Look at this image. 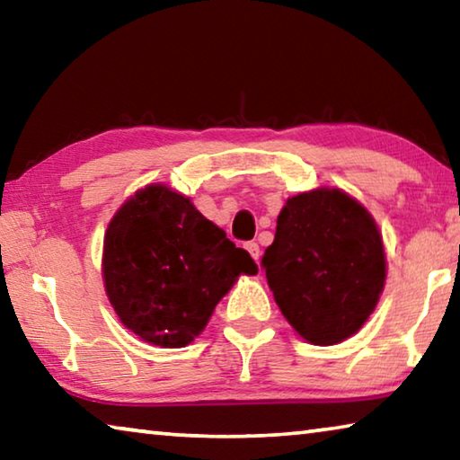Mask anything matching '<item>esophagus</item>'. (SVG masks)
Wrapping results in <instances>:
<instances>
[{
	"instance_id": "esophagus-1",
	"label": "esophagus",
	"mask_w": 460,
	"mask_h": 460,
	"mask_svg": "<svg viewBox=\"0 0 460 460\" xmlns=\"http://www.w3.org/2000/svg\"><path fill=\"white\" fill-rule=\"evenodd\" d=\"M245 249H247L249 255H252V258H253L255 261H260V255H261V252H260V245L255 243V241H247V243H245Z\"/></svg>"
}]
</instances>
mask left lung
<instances>
[{"label":"left lung","mask_w":460,"mask_h":460,"mask_svg":"<svg viewBox=\"0 0 460 460\" xmlns=\"http://www.w3.org/2000/svg\"><path fill=\"white\" fill-rule=\"evenodd\" d=\"M261 268L294 331L313 345H337L377 306L384 241L367 208L347 192L316 189L286 200Z\"/></svg>","instance_id":"left-lung-1"}]
</instances>
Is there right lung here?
<instances>
[{
    "label": "right lung",
    "mask_w": 460,
    "mask_h": 460,
    "mask_svg": "<svg viewBox=\"0 0 460 460\" xmlns=\"http://www.w3.org/2000/svg\"><path fill=\"white\" fill-rule=\"evenodd\" d=\"M241 274H258L252 255L164 184L146 186L123 202L105 233L109 302L150 345L192 342Z\"/></svg>",
    "instance_id": "obj_1"
}]
</instances>
